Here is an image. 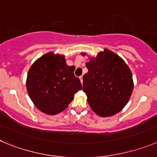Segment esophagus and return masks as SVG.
<instances>
[{
    "label": "esophagus",
    "mask_w": 157,
    "mask_h": 157,
    "mask_svg": "<svg viewBox=\"0 0 157 157\" xmlns=\"http://www.w3.org/2000/svg\"><path fill=\"white\" fill-rule=\"evenodd\" d=\"M79 78H80V82H81V83H83V76H80V77H79Z\"/></svg>",
    "instance_id": "34e87169"
}]
</instances>
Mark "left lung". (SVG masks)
Here are the masks:
<instances>
[{"mask_svg": "<svg viewBox=\"0 0 157 157\" xmlns=\"http://www.w3.org/2000/svg\"><path fill=\"white\" fill-rule=\"evenodd\" d=\"M86 67L88 72L83 77V90L91 109L101 117L121 111L134 87L131 71L125 62L105 49L96 58H91Z\"/></svg>", "mask_w": 157, "mask_h": 157, "instance_id": "obj_1", "label": "left lung"}]
</instances>
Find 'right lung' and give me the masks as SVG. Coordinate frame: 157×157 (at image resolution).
<instances>
[{"label":"right lung","mask_w":157,"mask_h":157,"mask_svg":"<svg viewBox=\"0 0 157 157\" xmlns=\"http://www.w3.org/2000/svg\"><path fill=\"white\" fill-rule=\"evenodd\" d=\"M66 65L65 57L49 52L31 66L27 74L26 88L33 104L46 114L55 115L68 107L82 84Z\"/></svg>","instance_id":"add662e5"}]
</instances>
